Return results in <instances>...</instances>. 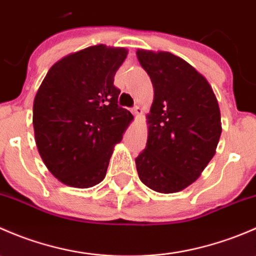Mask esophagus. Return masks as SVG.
Instances as JSON below:
<instances>
[{"label": "esophagus", "mask_w": 256, "mask_h": 256, "mask_svg": "<svg viewBox=\"0 0 256 256\" xmlns=\"http://www.w3.org/2000/svg\"><path fill=\"white\" fill-rule=\"evenodd\" d=\"M131 112H132L134 115H136V116L142 115V109H141L140 106H138V105H136V106H134L132 109H131Z\"/></svg>", "instance_id": "esophagus-1"}]
</instances>
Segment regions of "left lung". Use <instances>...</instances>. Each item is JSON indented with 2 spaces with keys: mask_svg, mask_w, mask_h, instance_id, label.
Here are the masks:
<instances>
[{
  "mask_svg": "<svg viewBox=\"0 0 256 256\" xmlns=\"http://www.w3.org/2000/svg\"><path fill=\"white\" fill-rule=\"evenodd\" d=\"M154 96L146 147L136 157L141 182L160 193L192 184L213 158L222 134L220 112L207 79L170 52L138 49Z\"/></svg>",
  "mask_w": 256,
  "mask_h": 256,
  "instance_id": "1",
  "label": "left lung"
}]
</instances>
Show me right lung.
Returning <instances> with one entry per match:
<instances>
[{"label":"right lung","mask_w":256,"mask_h":256,"mask_svg":"<svg viewBox=\"0 0 256 256\" xmlns=\"http://www.w3.org/2000/svg\"><path fill=\"white\" fill-rule=\"evenodd\" d=\"M128 56L104 44L69 54L48 70L33 102L36 144L62 183L89 188L106 174L112 148L134 116L118 106L114 76Z\"/></svg>","instance_id":"obj_1"}]
</instances>
